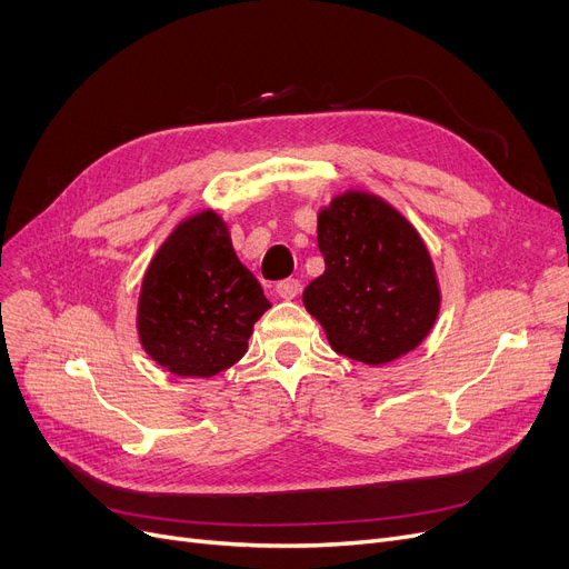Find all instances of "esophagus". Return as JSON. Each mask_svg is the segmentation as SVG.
Returning a JSON list of instances; mask_svg holds the SVG:
<instances>
[{"instance_id":"esophagus-1","label":"esophagus","mask_w":569,"mask_h":569,"mask_svg":"<svg viewBox=\"0 0 569 569\" xmlns=\"http://www.w3.org/2000/svg\"><path fill=\"white\" fill-rule=\"evenodd\" d=\"M300 290H302V283L297 279H286V281L277 283V295L281 297V300H295V297L300 295Z\"/></svg>"}]
</instances>
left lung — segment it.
Wrapping results in <instances>:
<instances>
[{
  "label": "left lung",
  "mask_w": 569,
  "mask_h": 569,
  "mask_svg": "<svg viewBox=\"0 0 569 569\" xmlns=\"http://www.w3.org/2000/svg\"><path fill=\"white\" fill-rule=\"evenodd\" d=\"M325 272L302 295L332 350L385 367L420 346L440 313L422 234L385 198L346 189L318 209Z\"/></svg>",
  "instance_id": "left-lung-1"
}]
</instances>
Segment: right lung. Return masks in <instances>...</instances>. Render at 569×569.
<instances>
[{
  "label": "right lung",
  "mask_w": 569,
  "mask_h": 569,
  "mask_svg": "<svg viewBox=\"0 0 569 569\" xmlns=\"http://www.w3.org/2000/svg\"><path fill=\"white\" fill-rule=\"evenodd\" d=\"M269 307L232 249L228 223L214 209H200L170 230L147 264L138 341L172 376L212 378L242 360Z\"/></svg>",
  "instance_id": "right-lung-1"
}]
</instances>
